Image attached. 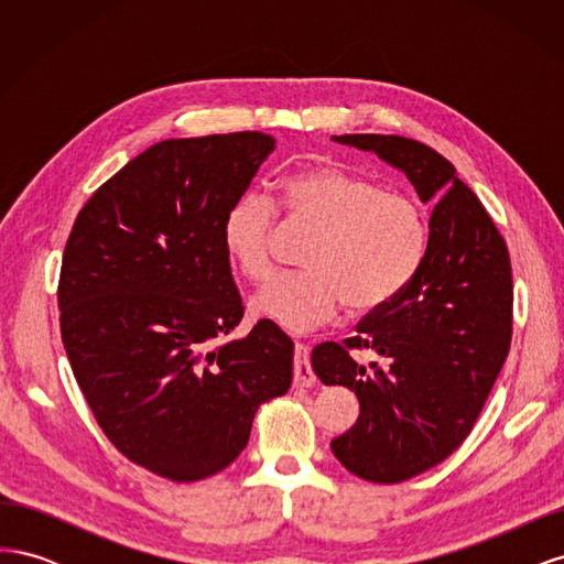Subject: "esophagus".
<instances>
[{"instance_id":"esophagus-1","label":"esophagus","mask_w":564,"mask_h":564,"mask_svg":"<svg viewBox=\"0 0 564 564\" xmlns=\"http://www.w3.org/2000/svg\"><path fill=\"white\" fill-rule=\"evenodd\" d=\"M315 383V373L311 367L308 346L296 344L294 346V386L296 388H311Z\"/></svg>"}]
</instances>
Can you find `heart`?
Wrapping results in <instances>:
<instances>
[{"label": "heart", "instance_id": "obj_1", "mask_svg": "<svg viewBox=\"0 0 564 564\" xmlns=\"http://www.w3.org/2000/svg\"><path fill=\"white\" fill-rule=\"evenodd\" d=\"M278 209L315 230L301 259L305 270L272 275L251 299L253 315L289 332L317 327L344 303L352 315L386 308L412 284L429 251V218L414 197L332 164L284 176ZM272 230L275 207L265 197L230 204L220 245L245 278L268 275Z\"/></svg>", "mask_w": 564, "mask_h": 564}]
</instances>
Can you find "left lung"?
<instances>
[{"label":"left lung","instance_id":"obj_1","mask_svg":"<svg viewBox=\"0 0 564 564\" xmlns=\"http://www.w3.org/2000/svg\"><path fill=\"white\" fill-rule=\"evenodd\" d=\"M336 143L373 152L433 202L419 275L369 313L344 346L327 340L311 362L324 386H346L360 416L332 452L369 482L395 485L442 464L480 416L513 334V275L501 232L452 162L402 135L344 133ZM350 349L375 360L357 364Z\"/></svg>","mask_w":564,"mask_h":564}]
</instances>
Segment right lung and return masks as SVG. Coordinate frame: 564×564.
Here are the masks:
<instances>
[{
    "instance_id": "add662e5",
    "label": "right lung",
    "mask_w": 564,
    "mask_h": 564,
    "mask_svg": "<svg viewBox=\"0 0 564 564\" xmlns=\"http://www.w3.org/2000/svg\"><path fill=\"white\" fill-rule=\"evenodd\" d=\"M275 150L261 131L169 139L77 214L61 282V336L100 429L133 464L204 480L247 447L256 409L294 379V344L245 308L220 224Z\"/></svg>"
}]
</instances>
